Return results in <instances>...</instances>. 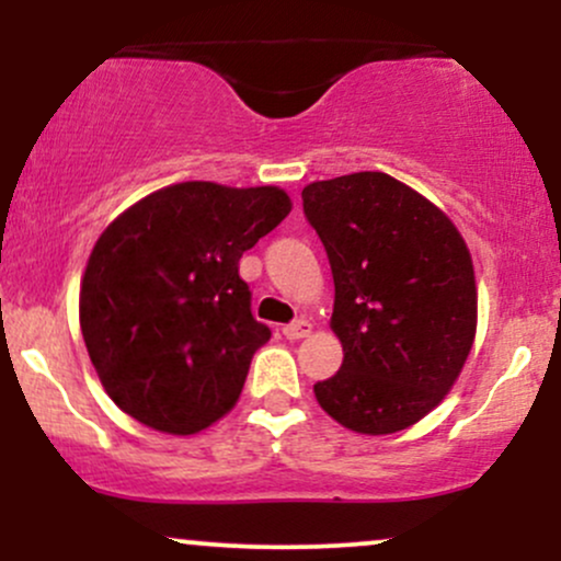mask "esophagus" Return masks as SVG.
I'll return each mask as SVG.
<instances>
[{"instance_id":"obj_1","label":"esophagus","mask_w":561,"mask_h":561,"mask_svg":"<svg viewBox=\"0 0 561 561\" xmlns=\"http://www.w3.org/2000/svg\"><path fill=\"white\" fill-rule=\"evenodd\" d=\"M282 332H285L287 340H300V337H308V334L313 332V324L308 319H298L295 324H287Z\"/></svg>"}]
</instances>
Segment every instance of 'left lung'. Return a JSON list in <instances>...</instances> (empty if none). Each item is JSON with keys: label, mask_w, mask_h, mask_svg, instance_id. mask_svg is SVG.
I'll return each mask as SVG.
<instances>
[{"label": "left lung", "mask_w": 561, "mask_h": 561, "mask_svg": "<svg viewBox=\"0 0 561 561\" xmlns=\"http://www.w3.org/2000/svg\"><path fill=\"white\" fill-rule=\"evenodd\" d=\"M302 210L330 255L343 366L313 385L362 435L411 427L459 379L478 332L472 255L454 221L382 171L311 182Z\"/></svg>", "instance_id": "left-lung-1"}]
</instances>
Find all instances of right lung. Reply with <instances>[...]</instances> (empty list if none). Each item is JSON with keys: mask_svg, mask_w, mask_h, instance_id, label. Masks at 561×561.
I'll list each match as a JSON object with an SVG mask.
<instances>
[{"mask_svg": "<svg viewBox=\"0 0 561 561\" xmlns=\"http://www.w3.org/2000/svg\"><path fill=\"white\" fill-rule=\"evenodd\" d=\"M279 186L182 182L107 224L81 276L79 321L102 388L128 416L195 435L227 416L272 332L240 259L285 221Z\"/></svg>", "mask_w": 561, "mask_h": 561, "instance_id": "1", "label": "right lung"}]
</instances>
